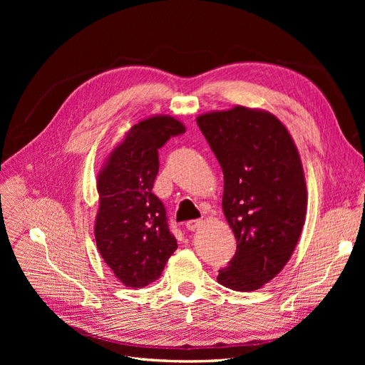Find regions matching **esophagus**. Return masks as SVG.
<instances>
[{
  "label": "esophagus",
  "mask_w": 365,
  "mask_h": 365,
  "mask_svg": "<svg viewBox=\"0 0 365 365\" xmlns=\"http://www.w3.org/2000/svg\"><path fill=\"white\" fill-rule=\"evenodd\" d=\"M202 224H204L202 219H193V220H189V222L185 224V227H187V230L195 231V230H197L200 227H202Z\"/></svg>",
  "instance_id": "1"
}]
</instances>
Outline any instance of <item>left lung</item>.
Segmentation results:
<instances>
[{
	"label": "left lung",
	"mask_w": 365,
	"mask_h": 365,
	"mask_svg": "<svg viewBox=\"0 0 365 365\" xmlns=\"http://www.w3.org/2000/svg\"><path fill=\"white\" fill-rule=\"evenodd\" d=\"M224 173L222 210L237 240L217 282L256 291L289 262L306 219L307 190L295 143L263 109L235 106L196 118Z\"/></svg>",
	"instance_id": "8db88e82"
}]
</instances>
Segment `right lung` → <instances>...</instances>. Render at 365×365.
Masks as SVG:
<instances>
[{
  "label": "right lung",
  "instance_id": "1",
  "mask_svg": "<svg viewBox=\"0 0 365 365\" xmlns=\"http://www.w3.org/2000/svg\"><path fill=\"white\" fill-rule=\"evenodd\" d=\"M184 132L185 126L170 115L141 120L98 172L96 244L105 263L128 288H145L158 280L178 248L165 208L152 189L160 168L158 149Z\"/></svg>",
  "mask_w": 365,
  "mask_h": 365
}]
</instances>
